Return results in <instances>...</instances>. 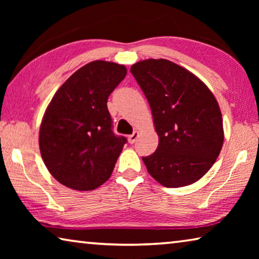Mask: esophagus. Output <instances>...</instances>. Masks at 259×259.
<instances>
[{
	"label": "esophagus",
	"instance_id": "34e87169",
	"mask_svg": "<svg viewBox=\"0 0 259 259\" xmlns=\"http://www.w3.org/2000/svg\"><path fill=\"white\" fill-rule=\"evenodd\" d=\"M138 137H139V133H138V131H135V133H134L133 135H130L129 137H128L129 143H130V144H135L136 140L138 139Z\"/></svg>",
	"mask_w": 259,
	"mask_h": 259
}]
</instances>
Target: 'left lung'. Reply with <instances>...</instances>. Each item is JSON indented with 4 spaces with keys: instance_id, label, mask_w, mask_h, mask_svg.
<instances>
[{
    "instance_id": "obj_1",
    "label": "left lung",
    "mask_w": 259,
    "mask_h": 259,
    "mask_svg": "<svg viewBox=\"0 0 259 259\" xmlns=\"http://www.w3.org/2000/svg\"><path fill=\"white\" fill-rule=\"evenodd\" d=\"M150 104L159 145L144 156L147 171L165 187H183L202 178L224 143L222 112L198 76L166 59L131 66Z\"/></svg>"
}]
</instances>
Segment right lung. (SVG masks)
Segmentation results:
<instances>
[{"label": "right lung", "instance_id": "1", "mask_svg": "<svg viewBox=\"0 0 259 259\" xmlns=\"http://www.w3.org/2000/svg\"><path fill=\"white\" fill-rule=\"evenodd\" d=\"M125 75L123 65L91 61L51 99L38 144L48 170L63 185L93 191L111 177L126 138L113 134L107 99Z\"/></svg>", "mask_w": 259, "mask_h": 259}]
</instances>
